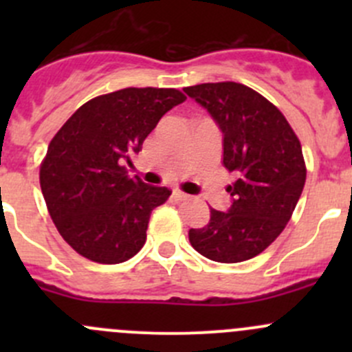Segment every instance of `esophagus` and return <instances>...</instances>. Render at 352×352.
Instances as JSON below:
<instances>
[{"label": "esophagus", "mask_w": 352, "mask_h": 352, "mask_svg": "<svg viewBox=\"0 0 352 352\" xmlns=\"http://www.w3.org/2000/svg\"><path fill=\"white\" fill-rule=\"evenodd\" d=\"M173 197H175L177 201H180V202H186V201H189V199H190L189 194L180 192V190H175V192H173Z\"/></svg>", "instance_id": "obj_1"}]
</instances>
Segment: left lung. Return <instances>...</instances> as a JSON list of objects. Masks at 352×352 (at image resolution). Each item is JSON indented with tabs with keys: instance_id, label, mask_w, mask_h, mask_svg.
<instances>
[{
	"instance_id": "left-lung-1",
	"label": "left lung",
	"mask_w": 352,
	"mask_h": 352,
	"mask_svg": "<svg viewBox=\"0 0 352 352\" xmlns=\"http://www.w3.org/2000/svg\"><path fill=\"white\" fill-rule=\"evenodd\" d=\"M223 133V165L236 173L228 211L211 209L189 242L204 257L235 264L264 252L285 230L307 179L300 140L286 117L252 88L233 81L184 88Z\"/></svg>"
}]
</instances>
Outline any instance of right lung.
<instances>
[{"mask_svg":"<svg viewBox=\"0 0 352 352\" xmlns=\"http://www.w3.org/2000/svg\"><path fill=\"white\" fill-rule=\"evenodd\" d=\"M184 100L173 88H124L81 105L52 138L41 189L56 228L78 254L120 264L143 248L151 211L172 192L131 179L122 163Z\"/></svg>","mask_w":352,"mask_h":352,"instance_id":"1","label":"right lung"}]
</instances>
